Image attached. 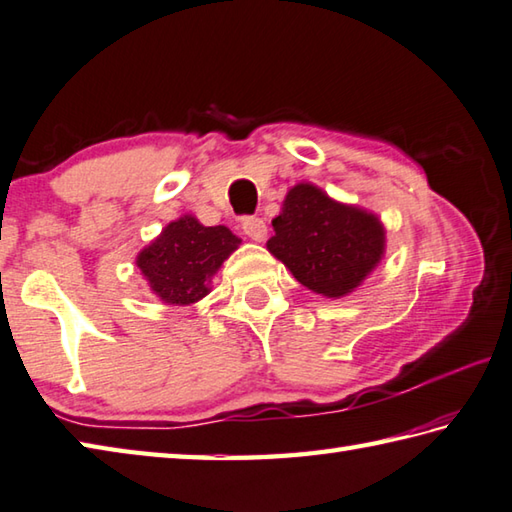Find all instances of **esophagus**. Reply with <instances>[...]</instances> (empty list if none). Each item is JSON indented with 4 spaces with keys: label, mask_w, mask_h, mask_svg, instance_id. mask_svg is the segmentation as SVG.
Here are the masks:
<instances>
[{
    "label": "esophagus",
    "mask_w": 512,
    "mask_h": 512,
    "mask_svg": "<svg viewBox=\"0 0 512 512\" xmlns=\"http://www.w3.org/2000/svg\"><path fill=\"white\" fill-rule=\"evenodd\" d=\"M242 228H244V235H248L253 242H264L266 235H268V228H266V222L264 219L259 217H246L242 222Z\"/></svg>",
    "instance_id": "esophagus-1"
}]
</instances>
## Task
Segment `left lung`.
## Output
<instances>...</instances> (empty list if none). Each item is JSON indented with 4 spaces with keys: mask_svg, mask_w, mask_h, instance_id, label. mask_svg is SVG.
Masks as SVG:
<instances>
[{
    "mask_svg": "<svg viewBox=\"0 0 512 512\" xmlns=\"http://www.w3.org/2000/svg\"><path fill=\"white\" fill-rule=\"evenodd\" d=\"M273 230L268 253L299 284L330 299L362 286L386 253L382 219L366 208L337 202L310 182L288 190Z\"/></svg>",
    "mask_w": 512,
    "mask_h": 512,
    "instance_id": "1",
    "label": "left lung"
}]
</instances>
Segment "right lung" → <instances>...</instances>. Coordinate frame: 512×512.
Wrapping results in <instances>:
<instances>
[{"instance_id": "right-lung-1", "label": "right lung", "mask_w": 512, "mask_h": 512, "mask_svg": "<svg viewBox=\"0 0 512 512\" xmlns=\"http://www.w3.org/2000/svg\"><path fill=\"white\" fill-rule=\"evenodd\" d=\"M242 239L226 226H204L195 215H182L164 226L137 253L135 264L159 302L190 306L210 293V282Z\"/></svg>"}]
</instances>
